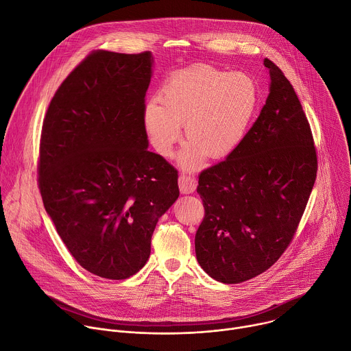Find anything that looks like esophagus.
Here are the masks:
<instances>
[{"label": "esophagus", "instance_id": "1", "mask_svg": "<svg viewBox=\"0 0 351 351\" xmlns=\"http://www.w3.org/2000/svg\"><path fill=\"white\" fill-rule=\"evenodd\" d=\"M195 187H197V182H195V179L193 176L184 175V173L179 176V189H180V191L183 194L193 193L195 190Z\"/></svg>", "mask_w": 351, "mask_h": 351}]
</instances>
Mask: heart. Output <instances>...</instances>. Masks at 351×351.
<instances>
[{
	"instance_id": "1",
	"label": "heart",
	"mask_w": 351,
	"mask_h": 351,
	"mask_svg": "<svg viewBox=\"0 0 351 351\" xmlns=\"http://www.w3.org/2000/svg\"><path fill=\"white\" fill-rule=\"evenodd\" d=\"M260 103L256 80L244 72L195 65L171 75L158 99L144 108V125L157 153L169 157L184 125L180 164L197 168L204 157L222 160L243 143Z\"/></svg>"
}]
</instances>
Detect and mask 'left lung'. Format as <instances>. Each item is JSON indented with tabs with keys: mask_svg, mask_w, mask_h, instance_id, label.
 I'll use <instances>...</instances> for the list:
<instances>
[{
	"mask_svg": "<svg viewBox=\"0 0 351 351\" xmlns=\"http://www.w3.org/2000/svg\"><path fill=\"white\" fill-rule=\"evenodd\" d=\"M264 65L271 84L257 121L236 152L198 176L206 214L195 257L222 283L256 278L279 260L317 178L314 138L300 99L271 60Z\"/></svg>",
	"mask_w": 351,
	"mask_h": 351,
	"instance_id": "left-lung-1",
	"label": "left lung"
}]
</instances>
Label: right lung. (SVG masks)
<instances>
[{
  "label": "right lung",
  "mask_w": 351,
  "mask_h": 351,
  "mask_svg": "<svg viewBox=\"0 0 351 351\" xmlns=\"http://www.w3.org/2000/svg\"><path fill=\"white\" fill-rule=\"evenodd\" d=\"M153 62L148 51H93L58 87L43 122L44 208L72 257L106 279L145 265L156 225L179 197L178 171L147 149Z\"/></svg>",
  "instance_id": "right-lung-1"
}]
</instances>
